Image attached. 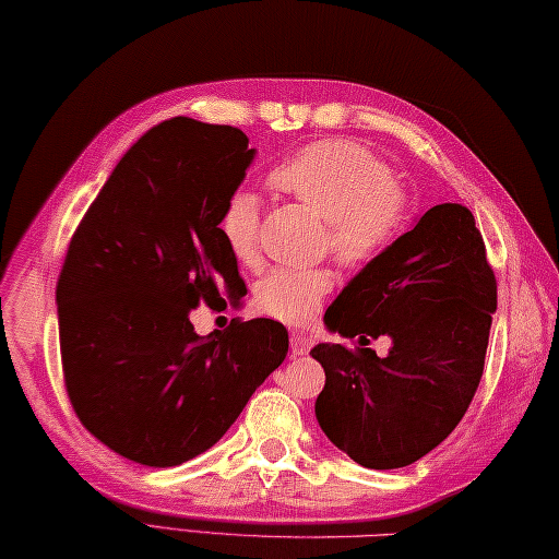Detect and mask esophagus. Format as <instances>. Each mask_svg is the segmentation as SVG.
<instances>
[{
	"label": "esophagus",
	"mask_w": 559,
	"mask_h": 559,
	"mask_svg": "<svg viewBox=\"0 0 559 559\" xmlns=\"http://www.w3.org/2000/svg\"><path fill=\"white\" fill-rule=\"evenodd\" d=\"M311 345L313 341L309 333H299V331L292 333V355H307L311 350Z\"/></svg>",
	"instance_id": "obj_1"
}]
</instances>
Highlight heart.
Wrapping results in <instances>:
<instances>
[{
  "label": "heart",
  "mask_w": 559,
  "mask_h": 559,
  "mask_svg": "<svg viewBox=\"0 0 559 559\" xmlns=\"http://www.w3.org/2000/svg\"><path fill=\"white\" fill-rule=\"evenodd\" d=\"M270 182L284 194L325 218L323 246L345 267H370L404 236L411 199L394 182V170L365 145L329 139L304 145L270 173ZM226 248L240 265L260 258V199L236 189L218 218ZM333 289L329 267L270 270L255 284V309L270 319L304 323L319 311Z\"/></svg>",
  "instance_id": "1"
}]
</instances>
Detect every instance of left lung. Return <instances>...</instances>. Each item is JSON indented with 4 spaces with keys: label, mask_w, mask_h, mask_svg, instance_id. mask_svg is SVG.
I'll return each mask as SVG.
<instances>
[{
    "label": "left lung",
    "mask_w": 559,
    "mask_h": 559,
    "mask_svg": "<svg viewBox=\"0 0 559 559\" xmlns=\"http://www.w3.org/2000/svg\"><path fill=\"white\" fill-rule=\"evenodd\" d=\"M497 277L467 206L438 204L338 294L323 321L360 345L319 343L316 418L357 465L406 467L465 416L484 372ZM389 334L377 358L370 337Z\"/></svg>",
    "instance_id": "obj_1"
}]
</instances>
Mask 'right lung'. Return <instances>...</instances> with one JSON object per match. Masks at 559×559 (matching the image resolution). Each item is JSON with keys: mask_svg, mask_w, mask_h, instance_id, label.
Returning a JSON list of instances; mask_svg holds the SVG:
<instances>
[{"mask_svg": "<svg viewBox=\"0 0 559 559\" xmlns=\"http://www.w3.org/2000/svg\"><path fill=\"white\" fill-rule=\"evenodd\" d=\"M255 151L234 126L175 116L114 167L70 238L56 301L70 404L126 460L175 467L234 426L287 357L272 319L199 338L189 311L246 294L218 230Z\"/></svg>", "mask_w": 559, "mask_h": 559, "instance_id": "1", "label": "right lung"}]
</instances>
